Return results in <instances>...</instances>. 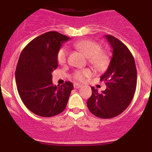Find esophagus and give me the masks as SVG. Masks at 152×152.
<instances>
[{"label":"esophagus","mask_w":152,"mask_h":152,"mask_svg":"<svg viewBox=\"0 0 152 152\" xmlns=\"http://www.w3.org/2000/svg\"><path fill=\"white\" fill-rule=\"evenodd\" d=\"M73 86H74L75 88H81L83 86L81 84H79V83H74V84H73Z\"/></svg>","instance_id":"obj_1"}]
</instances>
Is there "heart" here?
Segmentation results:
<instances>
[{
  "mask_svg": "<svg viewBox=\"0 0 152 152\" xmlns=\"http://www.w3.org/2000/svg\"><path fill=\"white\" fill-rule=\"evenodd\" d=\"M74 47L83 52L88 59L90 64L98 70H103L108 66L110 57L105 51L101 50V46L98 42L91 39H83L74 43ZM57 61L60 65H64L67 61V52L65 49H61L57 54ZM92 75L91 69H86L77 70L73 75L76 80L83 81Z\"/></svg>",
  "mask_w": 152,
  "mask_h": 152,
  "instance_id": "heart-1",
  "label": "heart"
}]
</instances>
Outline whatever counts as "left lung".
Masks as SVG:
<instances>
[{"label":"left lung","instance_id":"obj_1","mask_svg":"<svg viewBox=\"0 0 152 152\" xmlns=\"http://www.w3.org/2000/svg\"><path fill=\"white\" fill-rule=\"evenodd\" d=\"M113 57L108 69L100 76L106 88L102 93L91 87L87 101L89 111L100 118H111L122 113L130 105L137 88V71L134 56L122 42L112 35H105Z\"/></svg>","mask_w":152,"mask_h":152}]
</instances>
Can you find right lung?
<instances>
[{"instance_id": "obj_1", "label": "right lung", "mask_w": 152, "mask_h": 152, "mask_svg": "<svg viewBox=\"0 0 152 152\" xmlns=\"http://www.w3.org/2000/svg\"><path fill=\"white\" fill-rule=\"evenodd\" d=\"M69 37L49 31L31 40L21 52L15 69V83L27 108L42 117L60 114L67 104L73 83L52 84V72L58 67L57 54Z\"/></svg>"}]
</instances>
